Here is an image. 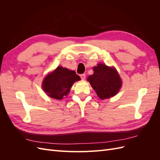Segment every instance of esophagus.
Wrapping results in <instances>:
<instances>
[{"instance_id": "34e87169", "label": "esophagus", "mask_w": 160, "mask_h": 160, "mask_svg": "<svg viewBox=\"0 0 160 160\" xmlns=\"http://www.w3.org/2000/svg\"><path fill=\"white\" fill-rule=\"evenodd\" d=\"M80 77H81V79L84 80L85 79V74H81L80 75Z\"/></svg>"}]
</instances>
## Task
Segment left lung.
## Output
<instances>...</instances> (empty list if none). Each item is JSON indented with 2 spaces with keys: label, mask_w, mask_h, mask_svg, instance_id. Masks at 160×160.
Listing matches in <instances>:
<instances>
[{
  "label": "left lung",
  "mask_w": 160,
  "mask_h": 160,
  "mask_svg": "<svg viewBox=\"0 0 160 160\" xmlns=\"http://www.w3.org/2000/svg\"><path fill=\"white\" fill-rule=\"evenodd\" d=\"M94 73L88 77V81L101 99H108L117 94L122 87V81L117 71L99 63L93 67Z\"/></svg>",
  "instance_id": "8db88e82"
}]
</instances>
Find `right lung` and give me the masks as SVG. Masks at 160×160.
I'll return each instance as SVG.
<instances>
[{
	"label": "right lung",
	"mask_w": 160,
	"mask_h": 160,
	"mask_svg": "<svg viewBox=\"0 0 160 160\" xmlns=\"http://www.w3.org/2000/svg\"><path fill=\"white\" fill-rule=\"evenodd\" d=\"M80 79V77L74 71L58 67L54 71L45 77L42 88L51 98L62 99L68 94L74 82Z\"/></svg>",
	"instance_id": "add662e5"
}]
</instances>
